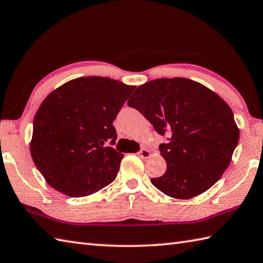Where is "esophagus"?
I'll return each instance as SVG.
<instances>
[{
    "label": "esophagus",
    "instance_id": "1",
    "mask_svg": "<svg viewBox=\"0 0 263 263\" xmlns=\"http://www.w3.org/2000/svg\"><path fill=\"white\" fill-rule=\"evenodd\" d=\"M150 155H152V153H150L148 149H144V148H143V149H141L140 152L138 153V156H139V157H141L142 159H147V158H149V157H150Z\"/></svg>",
    "mask_w": 263,
    "mask_h": 263
}]
</instances>
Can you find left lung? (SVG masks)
I'll use <instances>...</instances> for the list:
<instances>
[{"label": "left lung", "mask_w": 263, "mask_h": 263, "mask_svg": "<svg viewBox=\"0 0 263 263\" xmlns=\"http://www.w3.org/2000/svg\"><path fill=\"white\" fill-rule=\"evenodd\" d=\"M127 105L140 111L160 136L164 175L152 178L159 191L175 199L203 193L230 165L239 130L224 100L184 78L157 79L137 88Z\"/></svg>", "instance_id": "8db88e82"}]
</instances>
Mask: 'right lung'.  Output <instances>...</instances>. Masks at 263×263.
<instances>
[{
  "label": "right lung",
  "mask_w": 263,
  "mask_h": 263,
  "mask_svg": "<svg viewBox=\"0 0 263 263\" xmlns=\"http://www.w3.org/2000/svg\"><path fill=\"white\" fill-rule=\"evenodd\" d=\"M136 87L102 77L64 83L44 99L33 119L30 154L53 189L92 194L113 182L123 154L113 121Z\"/></svg>",
  "instance_id": "add662e5"
}]
</instances>
